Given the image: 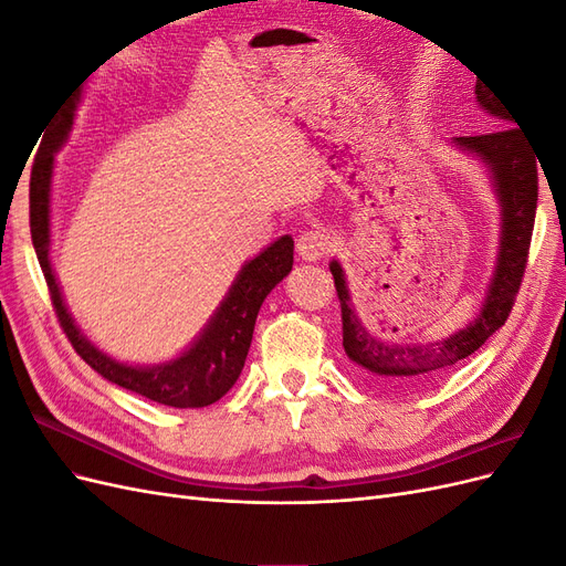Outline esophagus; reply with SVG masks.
I'll return each instance as SVG.
<instances>
[{"instance_id":"1","label":"esophagus","mask_w":566,"mask_h":566,"mask_svg":"<svg viewBox=\"0 0 566 566\" xmlns=\"http://www.w3.org/2000/svg\"><path fill=\"white\" fill-rule=\"evenodd\" d=\"M331 250H333V235L323 229H310L297 238V252L302 254V260L316 262Z\"/></svg>"}]
</instances>
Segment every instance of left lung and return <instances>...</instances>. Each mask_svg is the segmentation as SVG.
I'll use <instances>...</instances> for the list:
<instances>
[{
    "mask_svg": "<svg viewBox=\"0 0 566 566\" xmlns=\"http://www.w3.org/2000/svg\"><path fill=\"white\" fill-rule=\"evenodd\" d=\"M479 106H484L491 115L501 117L505 125L517 123L515 113L505 101L495 94L489 84L474 87ZM462 150L482 158L495 184V193L501 198L503 210V238L499 264H495L493 281L489 285L486 302L465 331L430 342V345H394L373 337L352 310L349 290L345 273L337 262L331 264L337 300L342 306V345L352 361L366 370L373 380H378L394 389H420L427 382L437 380L439 375L458 366L462 358L474 354L484 342L505 325L512 306H515L524 269L528 260L531 233L536 221L538 202V163L534 150L526 144L522 127H503L489 134L455 136L453 139Z\"/></svg>",
    "mask_w": 566,
    "mask_h": 566,
    "instance_id": "8db88e82",
    "label": "left lung"
}]
</instances>
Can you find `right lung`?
I'll return each instance as SVG.
<instances>
[{
    "mask_svg": "<svg viewBox=\"0 0 566 566\" xmlns=\"http://www.w3.org/2000/svg\"><path fill=\"white\" fill-rule=\"evenodd\" d=\"M80 94L61 108L54 123L40 144V156L32 165L30 175V233L38 260L49 285L51 304L59 316L65 337L84 364H90L106 380L125 387L142 397L172 408H202L219 401L235 385L238 375L245 366V356L252 342L256 314L264 297L276 283H281L293 269V238L283 235L269 245L262 254L238 273L227 300L221 302L208 328L196 339V345L184 352L177 361L153 368H134L117 364L115 358L98 352L90 339H84L67 314L59 283L49 262V193H51V169H54V153L65 142L73 125V113Z\"/></svg>",
    "mask_w": 566,
    "mask_h": 566,
    "instance_id": "1",
    "label": "right lung"
}]
</instances>
